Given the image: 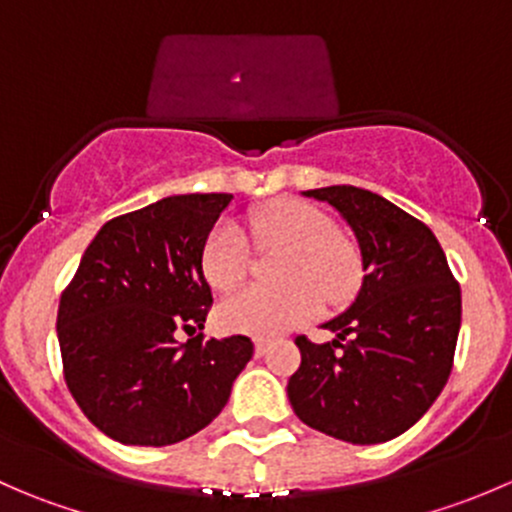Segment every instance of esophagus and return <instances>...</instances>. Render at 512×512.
I'll return each instance as SVG.
<instances>
[{
	"label": "esophagus",
	"instance_id": "esophagus-1",
	"mask_svg": "<svg viewBox=\"0 0 512 512\" xmlns=\"http://www.w3.org/2000/svg\"><path fill=\"white\" fill-rule=\"evenodd\" d=\"M255 354L265 356L267 354V339H255Z\"/></svg>",
	"mask_w": 512,
	"mask_h": 512
}]
</instances>
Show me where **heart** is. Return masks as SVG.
<instances>
[{
  "instance_id": "1",
  "label": "heart",
  "mask_w": 512,
  "mask_h": 512,
  "mask_svg": "<svg viewBox=\"0 0 512 512\" xmlns=\"http://www.w3.org/2000/svg\"><path fill=\"white\" fill-rule=\"evenodd\" d=\"M257 242L282 250L275 280L280 287H247L220 307V324L230 332L272 337L322 312L324 297L344 302L354 294L359 267L352 247L329 232V220L299 200H275L252 218ZM200 267L208 285L227 292L245 280L250 250L232 220L213 225L203 242Z\"/></svg>"
}]
</instances>
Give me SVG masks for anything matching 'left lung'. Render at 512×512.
Here are the masks:
<instances>
[{
    "label": "left lung",
    "mask_w": 512,
    "mask_h": 512,
    "mask_svg": "<svg viewBox=\"0 0 512 512\" xmlns=\"http://www.w3.org/2000/svg\"><path fill=\"white\" fill-rule=\"evenodd\" d=\"M337 210L361 252L354 302L324 322L332 342L297 337L302 364L287 396L299 421L359 446L401 436L451 376L461 287L436 235L394 203L354 185L304 190Z\"/></svg>",
    "instance_id": "left-lung-1"
}]
</instances>
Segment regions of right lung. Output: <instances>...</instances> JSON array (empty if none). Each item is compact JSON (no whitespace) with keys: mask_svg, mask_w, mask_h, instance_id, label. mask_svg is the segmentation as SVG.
Listing matches in <instances>:
<instances>
[{"mask_svg":"<svg viewBox=\"0 0 512 512\" xmlns=\"http://www.w3.org/2000/svg\"><path fill=\"white\" fill-rule=\"evenodd\" d=\"M227 193L170 195L108 220L61 294L64 379L86 418L126 446H170L208 426L252 359L247 337L175 339L203 329L213 292L200 252Z\"/></svg>","mask_w":512,"mask_h":512,"instance_id":"1","label":"right lung"}]
</instances>
